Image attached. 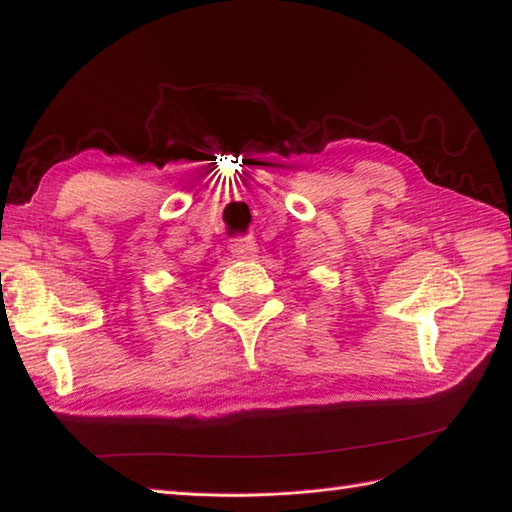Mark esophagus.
Masks as SVG:
<instances>
[{
	"label": "esophagus",
	"instance_id": "1",
	"mask_svg": "<svg viewBox=\"0 0 512 512\" xmlns=\"http://www.w3.org/2000/svg\"><path fill=\"white\" fill-rule=\"evenodd\" d=\"M233 255L237 259H255L257 257V244L253 239H244V242H239L233 246Z\"/></svg>",
	"mask_w": 512,
	"mask_h": 512
}]
</instances>
